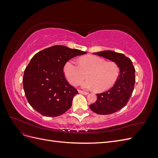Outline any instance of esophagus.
<instances>
[{
    "label": "esophagus",
    "instance_id": "obj_1",
    "mask_svg": "<svg viewBox=\"0 0 158 158\" xmlns=\"http://www.w3.org/2000/svg\"><path fill=\"white\" fill-rule=\"evenodd\" d=\"M78 92L81 94H83V95H88V93L86 92H84V91H82V90H78Z\"/></svg>",
    "mask_w": 158,
    "mask_h": 158
}]
</instances>
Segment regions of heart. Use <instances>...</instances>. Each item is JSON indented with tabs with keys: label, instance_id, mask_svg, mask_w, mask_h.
<instances>
[{
	"label": "heart",
	"instance_id": "1",
	"mask_svg": "<svg viewBox=\"0 0 158 158\" xmlns=\"http://www.w3.org/2000/svg\"><path fill=\"white\" fill-rule=\"evenodd\" d=\"M63 71L70 84H80L86 76L88 79L82 84L83 88H95L97 92H103L115 82L119 69L114 62H106L98 56L89 55L80 59L78 64L73 60H68Z\"/></svg>",
	"mask_w": 158,
	"mask_h": 158
}]
</instances>
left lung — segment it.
<instances>
[{"mask_svg": "<svg viewBox=\"0 0 158 158\" xmlns=\"http://www.w3.org/2000/svg\"><path fill=\"white\" fill-rule=\"evenodd\" d=\"M93 54L114 62L120 69L115 84L107 92L97 94V100L89 108L99 114H109L118 111L127 104L135 84V69L132 61L125 55L113 51H103Z\"/></svg>", "mask_w": 158, "mask_h": 158, "instance_id": "1", "label": "left lung"}]
</instances>
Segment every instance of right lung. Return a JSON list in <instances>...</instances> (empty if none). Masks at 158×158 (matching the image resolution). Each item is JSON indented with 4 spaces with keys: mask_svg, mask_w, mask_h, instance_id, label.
<instances>
[{
    "mask_svg": "<svg viewBox=\"0 0 158 158\" xmlns=\"http://www.w3.org/2000/svg\"><path fill=\"white\" fill-rule=\"evenodd\" d=\"M86 52L54 45L38 52L26 66L23 86L28 103L45 117H57L72 106L73 98L78 94L66 80L63 68L74 56Z\"/></svg>",
    "mask_w": 158,
    "mask_h": 158,
    "instance_id": "add662e5",
    "label": "right lung"
}]
</instances>
